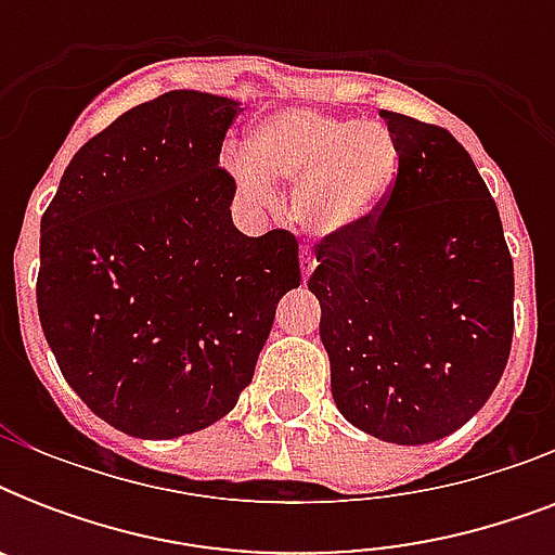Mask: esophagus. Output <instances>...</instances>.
I'll return each instance as SVG.
<instances>
[{
  "instance_id": "1",
  "label": "esophagus",
  "mask_w": 555,
  "mask_h": 555,
  "mask_svg": "<svg viewBox=\"0 0 555 555\" xmlns=\"http://www.w3.org/2000/svg\"><path fill=\"white\" fill-rule=\"evenodd\" d=\"M299 264H302V279H308L313 273V268H317V256L305 247V250L299 253Z\"/></svg>"
}]
</instances>
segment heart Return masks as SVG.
Here are the masks:
<instances>
[{"instance_id": "heart-1", "label": "heart", "mask_w": 555, "mask_h": 555, "mask_svg": "<svg viewBox=\"0 0 555 555\" xmlns=\"http://www.w3.org/2000/svg\"><path fill=\"white\" fill-rule=\"evenodd\" d=\"M235 181L250 198L270 201L269 178L296 190V218L308 233L328 235L357 224L386 195L397 169L391 134L377 124L287 108L256 126L250 158L230 155Z\"/></svg>"}]
</instances>
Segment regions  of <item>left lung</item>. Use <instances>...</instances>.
<instances>
[{
    "label": "left lung",
    "mask_w": 555,
    "mask_h": 555,
    "mask_svg": "<svg viewBox=\"0 0 555 555\" xmlns=\"http://www.w3.org/2000/svg\"><path fill=\"white\" fill-rule=\"evenodd\" d=\"M379 115L395 181L369 216L317 242L308 287L343 417L417 447L461 429L499 386L513 346V256L452 132Z\"/></svg>",
    "instance_id": "left-lung-1"
}]
</instances>
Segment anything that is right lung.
I'll list each match as a JSON object with an SVG mask.
<instances>
[{
  "instance_id": "right-lung-1",
  "label": "right lung",
  "mask_w": 555,
  "mask_h": 555,
  "mask_svg": "<svg viewBox=\"0 0 555 555\" xmlns=\"http://www.w3.org/2000/svg\"><path fill=\"white\" fill-rule=\"evenodd\" d=\"M235 100L167 91L65 167L39 224L37 308L65 383L132 438H178L250 386L279 299L299 287L291 230H235L218 164Z\"/></svg>"
}]
</instances>
